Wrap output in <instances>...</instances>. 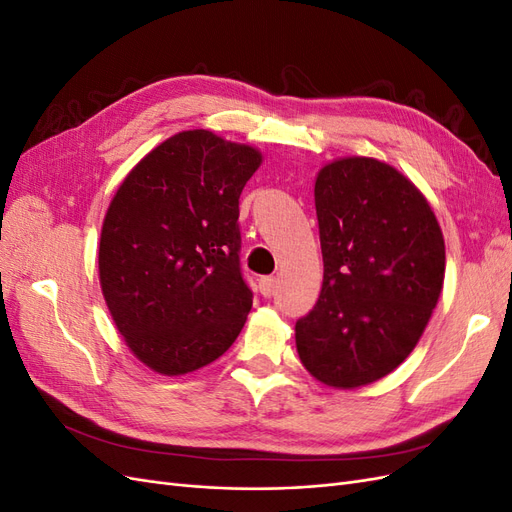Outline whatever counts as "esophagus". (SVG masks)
I'll list each match as a JSON object with an SVG mask.
<instances>
[{"instance_id": "34e87169", "label": "esophagus", "mask_w": 512, "mask_h": 512, "mask_svg": "<svg viewBox=\"0 0 512 512\" xmlns=\"http://www.w3.org/2000/svg\"><path fill=\"white\" fill-rule=\"evenodd\" d=\"M258 290H260L262 297H271V294L277 290V280H275V277H260Z\"/></svg>"}]
</instances>
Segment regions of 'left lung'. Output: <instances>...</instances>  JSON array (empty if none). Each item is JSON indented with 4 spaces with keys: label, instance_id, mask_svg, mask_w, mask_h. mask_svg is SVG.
I'll use <instances>...</instances> for the list:
<instances>
[{
    "label": "left lung",
    "instance_id": "1",
    "mask_svg": "<svg viewBox=\"0 0 512 512\" xmlns=\"http://www.w3.org/2000/svg\"><path fill=\"white\" fill-rule=\"evenodd\" d=\"M324 277L297 320L303 367L333 389H359L408 359L438 305L444 237L427 198L391 164L348 156L318 170Z\"/></svg>",
    "mask_w": 512,
    "mask_h": 512
}]
</instances>
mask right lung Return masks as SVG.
I'll return each instance as SVG.
<instances>
[{
	"mask_svg": "<svg viewBox=\"0 0 512 512\" xmlns=\"http://www.w3.org/2000/svg\"><path fill=\"white\" fill-rule=\"evenodd\" d=\"M262 153L209 130L166 138L106 209L98 273L130 352L183 376L232 346L252 309L239 269V196Z\"/></svg>",
	"mask_w": 512,
	"mask_h": 512,
	"instance_id": "obj_1",
	"label": "right lung"
}]
</instances>
